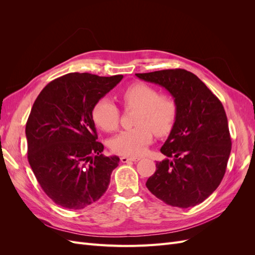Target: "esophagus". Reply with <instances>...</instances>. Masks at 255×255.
Instances as JSON below:
<instances>
[{"label": "esophagus", "instance_id": "esophagus-1", "mask_svg": "<svg viewBox=\"0 0 255 255\" xmlns=\"http://www.w3.org/2000/svg\"><path fill=\"white\" fill-rule=\"evenodd\" d=\"M122 163H128V161H138L140 158L139 157H128V156H121L120 157Z\"/></svg>", "mask_w": 255, "mask_h": 255}]
</instances>
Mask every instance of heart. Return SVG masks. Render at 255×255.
Wrapping results in <instances>:
<instances>
[{
  "instance_id": "1",
  "label": "heart",
  "mask_w": 255,
  "mask_h": 255,
  "mask_svg": "<svg viewBox=\"0 0 255 255\" xmlns=\"http://www.w3.org/2000/svg\"><path fill=\"white\" fill-rule=\"evenodd\" d=\"M121 100L126 107H135L134 128L123 130L114 137L111 148L121 155L136 156L142 154L153 139V130L158 136L171 132L179 114L175 99L170 95L159 94L158 90L145 83L137 82L121 92ZM96 126L105 132L118 128L120 112L110 99L103 98L92 110Z\"/></svg>"
}]
</instances>
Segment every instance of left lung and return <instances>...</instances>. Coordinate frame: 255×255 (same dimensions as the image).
<instances>
[{
    "instance_id": "left-lung-1",
    "label": "left lung",
    "mask_w": 255,
    "mask_h": 255,
    "mask_svg": "<svg viewBox=\"0 0 255 255\" xmlns=\"http://www.w3.org/2000/svg\"><path fill=\"white\" fill-rule=\"evenodd\" d=\"M136 76L167 89L179 107L175 125L160 149L167 158L157 161L145 186L168 205L200 204L221 183L232 146L222 103L197 75L184 69Z\"/></svg>"
}]
</instances>
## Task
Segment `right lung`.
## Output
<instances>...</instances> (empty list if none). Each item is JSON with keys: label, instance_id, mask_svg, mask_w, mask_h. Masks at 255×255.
<instances>
[{"label": "right lung", "instance_id": "obj_1", "mask_svg": "<svg viewBox=\"0 0 255 255\" xmlns=\"http://www.w3.org/2000/svg\"><path fill=\"white\" fill-rule=\"evenodd\" d=\"M123 75L68 73L45 86L25 127L27 158L41 188L56 204L82 210L109 188L118 156H104L92 110Z\"/></svg>", "mask_w": 255, "mask_h": 255}]
</instances>
